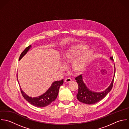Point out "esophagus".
I'll return each mask as SVG.
<instances>
[{"label":"esophagus","instance_id":"esophagus-1","mask_svg":"<svg viewBox=\"0 0 129 129\" xmlns=\"http://www.w3.org/2000/svg\"><path fill=\"white\" fill-rule=\"evenodd\" d=\"M71 81H72V79L70 78H65V83H70V82H71Z\"/></svg>","mask_w":129,"mask_h":129}]
</instances>
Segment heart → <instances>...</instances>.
Segmentation results:
<instances>
[{
    "instance_id": "1",
    "label": "heart",
    "mask_w": 129,
    "mask_h": 129,
    "mask_svg": "<svg viewBox=\"0 0 129 129\" xmlns=\"http://www.w3.org/2000/svg\"><path fill=\"white\" fill-rule=\"evenodd\" d=\"M87 46L83 43L71 45L64 52L63 55V62L67 64L72 63L71 68L73 72L79 73L84 71L88 64L91 61L94 56L93 49H87ZM65 66L60 65V69L64 70Z\"/></svg>"
}]
</instances>
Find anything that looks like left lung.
Instances as JSON below:
<instances>
[{
    "instance_id": "left-lung-1",
    "label": "left lung",
    "mask_w": 129,
    "mask_h": 129,
    "mask_svg": "<svg viewBox=\"0 0 129 129\" xmlns=\"http://www.w3.org/2000/svg\"><path fill=\"white\" fill-rule=\"evenodd\" d=\"M110 59L114 61L113 57H111ZM114 68V76L110 85L105 90L102 92H95L89 89L84 82L82 75H80L75 78L76 82L78 84V92L76 95L77 100L83 104L93 105L99 102L104 99L112 89L116 71L115 64Z\"/></svg>"
}]
</instances>
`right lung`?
<instances>
[{
    "instance_id": "right-lung-1",
    "label": "right lung",
    "mask_w": 129,
    "mask_h": 129,
    "mask_svg": "<svg viewBox=\"0 0 129 129\" xmlns=\"http://www.w3.org/2000/svg\"><path fill=\"white\" fill-rule=\"evenodd\" d=\"M31 48V46L30 45L25 49V50L21 53L19 58V61L27 53V52ZM63 79H62L60 81H54L52 83L50 87L44 93L39 96L34 98L29 96L28 95L26 94L24 92H23L21 89L20 85L19 86L21 94L23 97L27 102H28L29 104L33 105L34 106L39 108H43L49 105L56 100L58 94L60 87L63 84Z\"/></svg>"
}]
</instances>
